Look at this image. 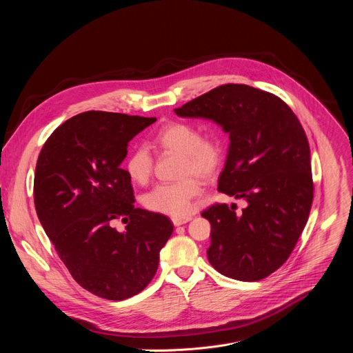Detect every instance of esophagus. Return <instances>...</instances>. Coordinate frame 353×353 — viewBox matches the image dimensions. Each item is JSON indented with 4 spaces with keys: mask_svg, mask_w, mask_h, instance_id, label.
<instances>
[{
    "mask_svg": "<svg viewBox=\"0 0 353 353\" xmlns=\"http://www.w3.org/2000/svg\"><path fill=\"white\" fill-rule=\"evenodd\" d=\"M191 219V216H184V218H172V222L174 226H181L184 223H187Z\"/></svg>",
    "mask_w": 353,
    "mask_h": 353,
    "instance_id": "1",
    "label": "esophagus"
}]
</instances>
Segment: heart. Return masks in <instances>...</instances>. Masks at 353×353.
<instances>
[{"label":"heart","instance_id":"obj_1","mask_svg":"<svg viewBox=\"0 0 353 353\" xmlns=\"http://www.w3.org/2000/svg\"><path fill=\"white\" fill-rule=\"evenodd\" d=\"M154 145L165 152L181 155L179 176L183 179L157 185L142 196V204L157 214L184 218L191 212L192 199L203 190L198 177L211 180L222 166V141L218 135L203 137L191 123L172 121L157 132ZM124 168L132 183L145 185L152 176L154 159L148 149L138 146L127 157Z\"/></svg>","mask_w":353,"mask_h":353}]
</instances>
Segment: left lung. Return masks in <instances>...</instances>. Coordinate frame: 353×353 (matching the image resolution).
I'll list each match as a JSON object with an SVG mask.
<instances>
[{
    "mask_svg": "<svg viewBox=\"0 0 353 353\" xmlns=\"http://www.w3.org/2000/svg\"><path fill=\"white\" fill-rule=\"evenodd\" d=\"M174 113L214 120L229 134L218 190L248 204L240 215L226 204L201 214L211 223L208 261L237 281L267 278L289 259L313 203L303 127L282 99L241 83L221 85Z\"/></svg>",
    "mask_w": 353,
    "mask_h": 353,
    "instance_id": "1",
    "label": "left lung"
}]
</instances>
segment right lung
<instances>
[{
    "label": "right lung",
    "instance_id": "right-lung-1",
    "mask_svg": "<svg viewBox=\"0 0 353 353\" xmlns=\"http://www.w3.org/2000/svg\"><path fill=\"white\" fill-rule=\"evenodd\" d=\"M155 121L85 112L56 128L39 154V221L72 278L99 297L124 300L143 290L173 233L168 216L134 207L131 179L120 166L128 142Z\"/></svg>",
    "mask_w": 353,
    "mask_h": 353
}]
</instances>
